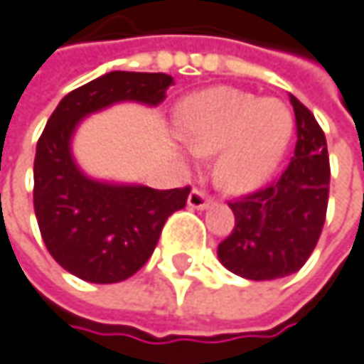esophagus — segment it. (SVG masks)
<instances>
[{"mask_svg": "<svg viewBox=\"0 0 364 364\" xmlns=\"http://www.w3.org/2000/svg\"><path fill=\"white\" fill-rule=\"evenodd\" d=\"M209 205H211V198H209V195H207L205 191L195 188V191L188 195V207H193V209H207Z\"/></svg>", "mask_w": 364, "mask_h": 364, "instance_id": "esophagus-1", "label": "esophagus"}]
</instances>
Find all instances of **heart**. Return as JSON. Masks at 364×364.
I'll return each instance as SVG.
<instances>
[{"instance_id":"1","label":"heart","mask_w":364,"mask_h":364,"mask_svg":"<svg viewBox=\"0 0 364 364\" xmlns=\"http://www.w3.org/2000/svg\"><path fill=\"white\" fill-rule=\"evenodd\" d=\"M180 132L198 157L221 150L215 166L220 184L230 191H247L277 166L292 136V114L277 99L213 89L184 105Z\"/></svg>"}]
</instances>
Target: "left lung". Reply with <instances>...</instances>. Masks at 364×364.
<instances>
[{"label": "left lung", "mask_w": 364, "mask_h": 364, "mask_svg": "<svg viewBox=\"0 0 364 364\" xmlns=\"http://www.w3.org/2000/svg\"><path fill=\"white\" fill-rule=\"evenodd\" d=\"M296 117L294 157L267 186L230 200L234 230L218 257L232 273L263 282L296 273L321 236L329 198V155L315 116L290 95Z\"/></svg>", "instance_id": "obj_1"}]
</instances>
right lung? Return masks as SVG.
<instances>
[{"instance_id":"obj_1","label":"right lung","mask_w":364,"mask_h":364,"mask_svg":"<svg viewBox=\"0 0 364 364\" xmlns=\"http://www.w3.org/2000/svg\"><path fill=\"white\" fill-rule=\"evenodd\" d=\"M171 85L161 72H109L68 92L47 119L35 155V215L51 257L85 282L116 284L139 272L191 188L92 180L72 157V134L82 117L119 101L157 105Z\"/></svg>"}]
</instances>
